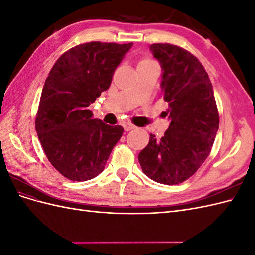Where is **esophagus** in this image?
<instances>
[{
    "instance_id": "1",
    "label": "esophagus",
    "mask_w": 255,
    "mask_h": 255,
    "mask_svg": "<svg viewBox=\"0 0 255 255\" xmlns=\"http://www.w3.org/2000/svg\"><path fill=\"white\" fill-rule=\"evenodd\" d=\"M122 127H123V128H125L126 132H128V130L135 128V126L132 125V123H130V122H125V123H122Z\"/></svg>"
}]
</instances>
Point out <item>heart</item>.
Segmentation results:
<instances>
[{
  "mask_svg": "<svg viewBox=\"0 0 255 255\" xmlns=\"http://www.w3.org/2000/svg\"><path fill=\"white\" fill-rule=\"evenodd\" d=\"M149 64H155V63H154V61H153V60H151V59L145 58V59L140 60V61H139V64H138V66H139V65H149Z\"/></svg>",
  "mask_w": 255,
  "mask_h": 255,
  "instance_id": "b5f03b06",
  "label": "heart"
}]
</instances>
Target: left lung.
Segmentation results:
<instances>
[{"instance_id": "left-lung-1", "label": "left lung", "mask_w": 255, "mask_h": 255, "mask_svg": "<svg viewBox=\"0 0 255 255\" xmlns=\"http://www.w3.org/2000/svg\"><path fill=\"white\" fill-rule=\"evenodd\" d=\"M150 51L161 66V92L170 120L165 135L150 134L138 160L143 173L160 184H180L203 164L219 128L210 78L196 56L170 43H154Z\"/></svg>"}]
</instances>
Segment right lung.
Masks as SVG:
<instances>
[{"label": "right lung", "mask_w": 255, "mask_h": 255, "mask_svg": "<svg viewBox=\"0 0 255 255\" xmlns=\"http://www.w3.org/2000/svg\"><path fill=\"white\" fill-rule=\"evenodd\" d=\"M133 43L92 41L61 55L45 80L36 116L43 151L71 181L101 173L123 128L92 118L88 106L111 86L113 74Z\"/></svg>", "instance_id": "1"}]
</instances>
